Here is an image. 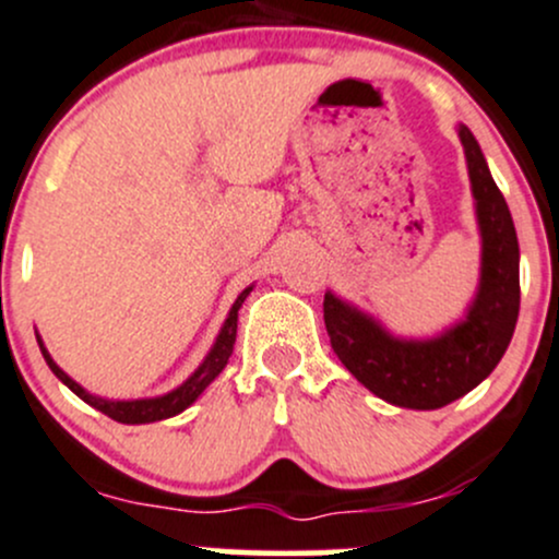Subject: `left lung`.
<instances>
[{
  "mask_svg": "<svg viewBox=\"0 0 559 559\" xmlns=\"http://www.w3.org/2000/svg\"><path fill=\"white\" fill-rule=\"evenodd\" d=\"M481 227V286L465 321L436 341H397L337 297L324 295L332 352L348 373L400 408L432 411L481 384L509 348L520 316V243L509 205L471 129L460 127Z\"/></svg>",
  "mask_w": 559,
  "mask_h": 559,
  "instance_id": "obj_1",
  "label": "left lung"
}]
</instances>
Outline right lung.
I'll use <instances>...</instances> for the list:
<instances>
[{"label": "right lung", "mask_w": 559, "mask_h": 559, "mask_svg": "<svg viewBox=\"0 0 559 559\" xmlns=\"http://www.w3.org/2000/svg\"><path fill=\"white\" fill-rule=\"evenodd\" d=\"M248 292H251V286H248L243 295L235 300L233 311H229V319L224 321V326H222V335H218L216 346L211 348V354L205 357V362L197 368V373L191 376L186 384L173 389V392L165 394V397H151V400H103V397H94V394H88L81 384H75V381H72L70 376H67L64 370H61L59 365L50 359V354L45 352V346L39 343V337H37L39 352H43L45 362H48V368L53 370L56 379L64 381V384L78 394V397L86 400L88 405H94L97 411H103V414L110 416V419L121 421V425H145V421L170 419V416L180 414L183 408H189V405L194 403V400L200 397L202 392H205V386L211 384V381L216 379L218 373H222L224 365L229 362V354H233V346H235V335H238V308L243 306Z\"/></svg>", "instance_id": "1"}]
</instances>
